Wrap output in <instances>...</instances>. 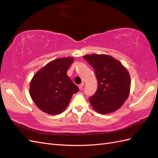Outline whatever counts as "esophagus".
Returning a JSON list of instances; mask_svg holds the SVG:
<instances>
[{
	"label": "esophagus",
	"instance_id": "34e87169",
	"mask_svg": "<svg viewBox=\"0 0 158 158\" xmlns=\"http://www.w3.org/2000/svg\"><path fill=\"white\" fill-rule=\"evenodd\" d=\"M84 83H82V84H79L78 85V88H79V89H82V88L84 87Z\"/></svg>",
	"mask_w": 158,
	"mask_h": 158
}]
</instances>
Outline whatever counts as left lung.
<instances>
[{
  "label": "left lung",
  "instance_id": "obj_1",
  "mask_svg": "<svg viewBox=\"0 0 158 158\" xmlns=\"http://www.w3.org/2000/svg\"><path fill=\"white\" fill-rule=\"evenodd\" d=\"M98 80L96 92L89 100L100 114H109L120 108L131 90V76L120 61L108 55H85Z\"/></svg>",
  "mask_w": 158,
  "mask_h": 158
}]
</instances>
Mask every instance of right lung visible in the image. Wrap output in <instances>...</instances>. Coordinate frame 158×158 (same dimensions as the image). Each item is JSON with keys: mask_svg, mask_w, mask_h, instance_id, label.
<instances>
[{"mask_svg": "<svg viewBox=\"0 0 158 158\" xmlns=\"http://www.w3.org/2000/svg\"><path fill=\"white\" fill-rule=\"evenodd\" d=\"M73 57L58 58L49 62L33 76L30 95L40 110L51 115L64 111L78 88L67 75Z\"/></svg>", "mask_w": 158, "mask_h": 158, "instance_id": "right-lung-1", "label": "right lung"}]
</instances>
